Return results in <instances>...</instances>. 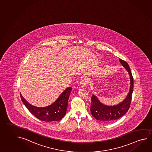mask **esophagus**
I'll use <instances>...</instances> for the list:
<instances>
[{
  "label": "esophagus",
  "instance_id": "obj_1",
  "mask_svg": "<svg viewBox=\"0 0 152 152\" xmlns=\"http://www.w3.org/2000/svg\"><path fill=\"white\" fill-rule=\"evenodd\" d=\"M89 82V80L87 77H83L80 81V85L82 87H85Z\"/></svg>",
  "mask_w": 152,
  "mask_h": 152
}]
</instances>
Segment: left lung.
<instances>
[{
  "label": "left lung",
  "instance_id": "1",
  "mask_svg": "<svg viewBox=\"0 0 152 152\" xmlns=\"http://www.w3.org/2000/svg\"><path fill=\"white\" fill-rule=\"evenodd\" d=\"M119 61L129 73L130 79V88L126 98L118 105L109 106L100 103L95 95H93L91 96V114L97 120L103 122H110L120 118L128 112L131 104L134 88V78L128 64L121 58H119Z\"/></svg>",
  "mask_w": 152,
  "mask_h": 152
}]
</instances>
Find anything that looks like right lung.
I'll return each instance as SVG.
<instances>
[{
    "instance_id": "right-lung-1",
    "label": "right lung",
    "mask_w": 152,
    "mask_h": 152,
    "mask_svg": "<svg viewBox=\"0 0 152 152\" xmlns=\"http://www.w3.org/2000/svg\"><path fill=\"white\" fill-rule=\"evenodd\" d=\"M72 88L68 87L53 104L45 107H38L30 104L21 96L23 104L32 114L39 120L45 122L58 121L64 116L67 110L68 99Z\"/></svg>"
}]
</instances>
